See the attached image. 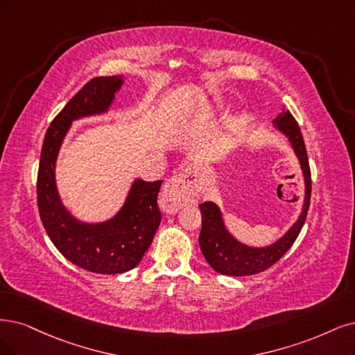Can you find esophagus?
I'll list each match as a JSON object with an SVG mask.
<instances>
[{
	"label": "esophagus",
	"mask_w": 355,
	"mask_h": 355,
	"mask_svg": "<svg viewBox=\"0 0 355 355\" xmlns=\"http://www.w3.org/2000/svg\"><path fill=\"white\" fill-rule=\"evenodd\" d=\"M194 177V171L191 168H184L165 182L162 205L168 214H175L182 206L196 200L198 190H196Z\"/></svg>",
	"instance_id": "1"
}]
</instances>
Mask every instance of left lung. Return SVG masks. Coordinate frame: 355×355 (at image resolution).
<instances>
[{
    "instance_id": "1",
    "label": "left lung",
    "mask_w": 355,
    "mask_h": 355,
    "mask_svg": "<svg viewBox=\"0 0 355 355\" xmlns=\"http://www.w3.org/2000/svg\"><path fill=\"white\" fill-rule=\"evenodd\" d=\"M273 124L290 140L300 161L301 171H303L306 182L303 211H301L295 224L282 239L268 247L254 248L241 244L228 232L224 225V220H222V214L218 205H215L214 202L202 203V231L199 235L200 250L207 263L218 273L230 275V277H245V275H256L259 272L269 269L290 250L306 222L310 206L311 174L304 139L303 135H301V130L295 121V118L288 110H282V112L273 120Z\"/></svg>"
}]
</instances>
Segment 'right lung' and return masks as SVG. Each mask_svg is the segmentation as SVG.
Returning a JSON list of instances; mask_svg holds the SVG:
<instances>
[{"label": "right lung", "instance_id": "1", "mask_svg": "<svg viewBox=\"0 0 355 355\" xmlns=\"http://www.w3.org/2000/svg\"><path fill=\"white\" fill-rule=\"evenodd\" d=\"M123 76L95 77L67 102L46 130L37 171L39 216L57 250L73 265L102 275L135 269L161 224L157 194L162 181L136 180L121 211L101 224L77 220L60 200L55 161L62 139L74 120L108 111Z\"/></svg>", "mask_w": 355, "mask_h": 355}]
</instances>
